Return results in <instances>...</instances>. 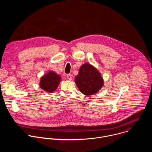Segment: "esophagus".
Instances as JSON below:
<instances>
[{"label":"esophagus","mask_w":152,"mask_h":152,"mask_svg":"<svg viewBox=\"0 0 152 152\" xmlns=\"http://www.w3.org/2000/svg\"><path fill=\"white\" fill-rule=\"evenodd\" d=\"M67 78L69 80H71L72 79V74H68L67 75Z\"/></svg>","instance_id":"34e87169"}]
</instances>
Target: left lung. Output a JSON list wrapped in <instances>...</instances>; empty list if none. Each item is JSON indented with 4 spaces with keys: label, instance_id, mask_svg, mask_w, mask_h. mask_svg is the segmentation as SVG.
Here are the masks:
<instances>
[{
    "label": "left lung",
    "instance_id": "1",
    "mask_svg": "<svg viewBox=\"0 0 152 152\" xmlns=\"http://www.w3.org/2000/svg\"><path fill=\"white\" fill-rule=\"evenodd\" d=\"M75 80L80 91L85 96H91L98 93L104 82L100 73L88 63L82 65Z\"/></svg>",
    "mask_w": 152,
    "mask_h": 152
}]
</instances>
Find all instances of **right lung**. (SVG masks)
I'll use <instances>...</instances> for the list:
<instances>
[{
	"label": "right lung",
	"mask_w": 152,
	"mask_h": 152,
	"mask_svg": "<svg viewBox=\"0 0 152 152\" xmlns=\"http://www.w3.org/2000/svg\"><path fill=\"white\" fill-rule=\"evenodd\" d=\"M61 80V76L53 71H49L43 75L39 80V86L48 93H53L58 88Z\"/></svg>",
	"instance_id": "1"
}]
</instances>
